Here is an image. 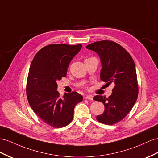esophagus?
Returning a JSON list of instances; mask_svg holds the SVG:
<instances>
[{
  "label": "esophagus",
  "mask_w": 158,
  "mask_h": 158,
  "mask_svg": "<svg viewBox=\"0 0 158 158\" xmlns=\"http://www.w3.org/2000/svg\"><path fill=\"white\" fill-rule=\"evenodd\" d=\"M85 98L87 99V100H93V96H92V95H87V96H85Z\"/></svg>",
  "instance_id": "1"
}]
</instances>
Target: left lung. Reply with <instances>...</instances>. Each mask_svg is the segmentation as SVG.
<instances>
[{
    "mask_svg": "<svg viewBox=\"0 0 158 158\" xmlns=\"http://www.w3.org/2000/svg\"><path fill=\"white\" fill-rule=\"evenodd\" d=\"M86 48L99 55L102 64L100 79L106 84H114L108 98L97 95L94 100L103 103L104 113L96 120L113 125L123 120L133 108L138 95L137 74L134 62L122 46L110 40L95 42Z\"/></svg>",
    "mask_w": 158,
    "mask_h": 158,
    "instance_id": "obj_1",
    "label": "left lung"
}]
</instances>
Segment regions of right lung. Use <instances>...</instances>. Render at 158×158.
Returning a JSON list of instances; mask_svg holds the SVG:
<instances>
[{
	"label": "right lung",
	"mask_w": 158,
	"mask_h": 158,
	"mask_svg": "<svg viewBox=\"0 0 158 158\" xmlns=\"http://www.w3.org/2000/svg\"><path fill=\"white\" fill-rule=\"evenodd\" d=\"M82 45L50 44L40 49L30 66L27 82L28 103L46 124L62 127L72 122L75 106L83 100L76 92L60 96L58 80L66 77L68 67Z\"/></svg>",
	"instance_id": "right-lung-1"
}]
</instances>
